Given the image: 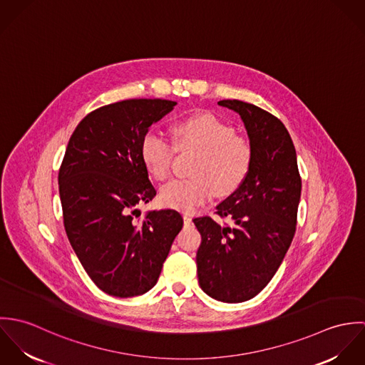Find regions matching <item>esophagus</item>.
<instances>
[{
	"label": "esophagus",
	"instance_id": "esophagus-1",
	"mask_svg": "<svg viewBox=\"0 0 365 365\" xmlns=\"http://www.w3.org/2000/svg\"><path fill=\"white\" fill-rule=\"evenodd\" d=\"M182 219H184V223H187V225H190L191 220H192V217H191L190 213H184V215H182Z\"/></svg>",
	"mask_w": 365,
	"mask_h": 365
}]
</instances>
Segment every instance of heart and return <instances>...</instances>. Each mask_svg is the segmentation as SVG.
Listing matches in <instances>:
<instances>
[{
	"instance_id": "heart-1",
	"label": "heart",
	"mask_w": 365,
	"mask_h": 365,
	"mask_svg": "<svg viewBox=\"0 0 365 365\" xmlns=\"http://www.w3.org/2000/svg\"><path fill=\"white\" fill-rule=\"evenodd\" d=\"M195 150L192 178L167 182L160 191L168 208L191 212L205 204L216 190L235 191L246 178L253 161L249 140L237 136L233 126L210 113L188 116L174 126V145L161 133L148 132L140 143V157L148 173L158 181L170 177L175 153Z\"/></svg>"
}]
</instances>
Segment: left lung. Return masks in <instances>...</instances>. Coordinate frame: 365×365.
Returning a JSON list of instances; mask_svg holds the SVG:
<instances>
[{"label":"left lung","mask_w":365,"mask_h":365,"mask_svg":"<svg viewBox=\"0 0 365 365\" xmlns=\"http://www.w3.org/2000/svg\"><path fill=\"white\" fill-rule=\"evenodd\" d=\"M217 105L237 112L245 122L253 161L239 188L210 216L194 219L202 236L197 253L200 287L222 302H245L271 281L297 229L302 180L292 139L272 113L239 100Z\"/></svg>","instance_id":"left-lung-1"}]
</instances>
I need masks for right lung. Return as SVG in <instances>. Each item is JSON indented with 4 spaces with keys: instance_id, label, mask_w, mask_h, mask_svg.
<instances>
[{
    "instance_id": "right-lung-1",
    "label": "right lung",
    "mask_w": 365,
    "mask_h": 365,
    "mask_svg": "<svg viewBox=\"0 0 365 365\" xmlns=\"http://www.w3.org/2000/svg\"><path fill=\"white\" fill-rule=\"evenodd\" d=\"M175 105L160 98L104 105L68 140L58 170L64 229L86 272L108 295L152 289L182 227L174 209L143 217L138 209L156 197L140 157L142 139Z\"/></svg>"
}]
</instances>
